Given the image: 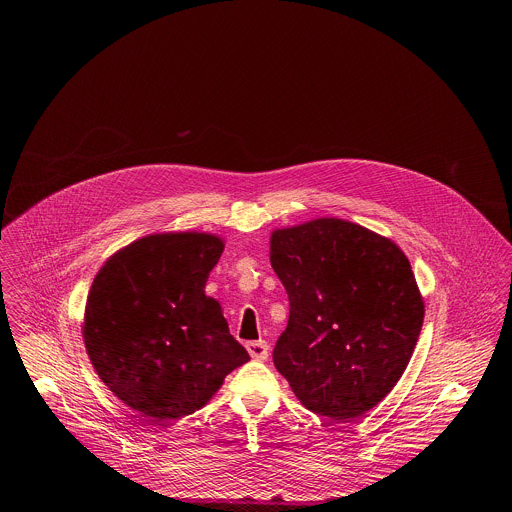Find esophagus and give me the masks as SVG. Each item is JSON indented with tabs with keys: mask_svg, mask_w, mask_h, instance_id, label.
I'll return each instance as SVG.
<instances>
[{
	"mask_svg": "<svg viewBox=\"0 0 512 512\" xmlns=\"http://www.w3.org/2000/svg\"><path fill=\"white\" fill-rule=\"evenodd\" d=\"M247 350H249L251 358H255V360H265L269 356V346H267L265 340L247 342Z\"/></svg>",
	"mask_w": 512,
	"mask_h": 512,
	"instance_id": "34e87169",
	"label": "esophagus"
}]
</instances>
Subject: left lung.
<instances>
[{
    "label": "left lung",
    "instance_id": "left-lung-1",
    "mask_svg": "<svg viewBox=\"0 0 512 512\" xmlns=\"http://www.w3.org/2000/svg\"><path fill=\"white\" fill-rule=\"evenodd\" d=\"M271 267L287 300L273 364L302 405L354 419L407 369L423 326L409 259L389 239L340 218L271 235Z\"/></svg>",
    "mask_w": 512,
    "mask_h": 512
}]
</instances>
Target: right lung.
Returning a JSON list of instances; mask_svg holds the SVG:
<instances>
[{
	"instance_id": "1",
	"label": "right lung",
	"mask_w": 512,
	"mask_h": 512,
	"mask_svg": "<svg viewBox=\"0 0 512 512\" xmlns=\"http://www.w3.org/2000/svg\"><path fill=\"white\" fill-rule=\"evenodd\" d=\"M223 241L204 233L143 237L97 273L85 346L101 381L154 423L200 409L249 360L216 300L204 296Z\"/></svg>"
}]
</instances>
